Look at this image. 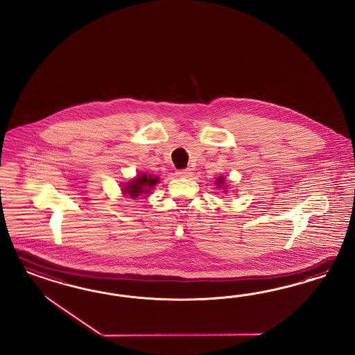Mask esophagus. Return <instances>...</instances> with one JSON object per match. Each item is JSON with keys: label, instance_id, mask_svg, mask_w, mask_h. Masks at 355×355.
I'll list each match as a JSON object with an SVG mask.
<instances>
[{"label": "esophagus", "instance_id": "1", "mask_svg": "<svg viewBox=\"0 0 355 355\" xmlns=\"http://www.w3.org/2000/svg\"><path fill=\"white\" fill-rule=\"evenodd\" d=\"M191 174H193V172H191V169H181V171H177V175L178 177H182V178H189V177H191Z\"/></svg>", "mask_w": 355, "mask_h": 355}]
</instances>
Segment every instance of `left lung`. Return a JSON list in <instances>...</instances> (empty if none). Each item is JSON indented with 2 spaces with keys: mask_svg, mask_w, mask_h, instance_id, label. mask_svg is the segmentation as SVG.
<instances>
[{
  "mask_svg": "<svg viewBox=\"0 0 355 355\" xmlns=\"http://www.w3.org/2000/svg\"><path fill=\"white\" fill-rule=\"evenodd\" d=\"M223 182H224V180H223V178H221V177H220V178H218V180H217V186H218V187H220V186H223Z\"/></svg>",
  "mask_w": 355,
  "mask_h": 355,
  "instance_id": "left-lung-1",
  "label": "left lung"
}]
</instances>
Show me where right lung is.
Masks as SVG:
<instances>
[{"instance_id": "add662e5", "label": "right lung", "mask_w": 355, "mask_h": 355, "mask_svg": "<svg viewBox=\"0 0 355 355\" xmlns=\"http://www.w3.org/2000/svg\"><path fill=\"white\" fill-rule=\"evenodd\" d=\"M159 182L157 177H152L147 174H138V177L134 181H130L125 187L123 193H128L132 199L138 198L141 193H150V189Z\"/></svg>"}]
</instances>
